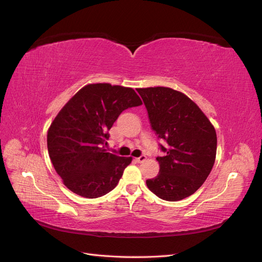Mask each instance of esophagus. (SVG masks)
I'll return each mask as SVG.
<instances>
[{
	"mask_svg": "<svg viewBox=\"0 0 262 262\" xmlns=\"http://www.w3.org/2000/svg\"><path fill=\"white\" fill-rule=\"evenodd\" d=\"M145 160H146V156H144V155H142V156L136 158V161H137L138 163H142V162H144Z\"/></svg>",
	"mask_w": 262,
	"mask_h": 262,
	"instance_id": "1",
	"label": "esophagus"
}]
</instances>
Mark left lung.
I'll list each match as a JSON object with an SVG mask.
<instances>
[{
  "label": "left lung",
  "instance_id": "1",
  "mask_svg": "<svg viewBox=\"0 0 262 262\" xmlns=\"http://www.w3.org/2000/svg\"><path fill=\"white\" fill-rule=\"evenodd\" d=\"M152 129L168 145L156 157L160 172L147 188L166 201H179L199 189L215 162L216 132L202 110L184 93L169 87L137 89Z\"/></svg>",
  "mask_w": 262,
  "mask_h": 262
}]
</instances>
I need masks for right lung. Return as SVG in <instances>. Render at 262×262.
I'll return each mask as SVG.
<instances>
[{
	"mask_svg": "<svg viewBox=\"0 0 262 262\" xmlns=\"http://www.w3.org/2000/svg\"><path fill=\"white\" fill-rule=\"evenodd\" d=\"M142 105L131 87L85 85L63 106L47 134L53 167L71 191L89 199L105 195L118 185L132 157L108 153V130L119 115Z\"/></svg>",
	"mask_w": 262,
	"mask_h": 262,
	"instance_id": "right-lung-1",
	"label": "right lung"
}]
</instances>
